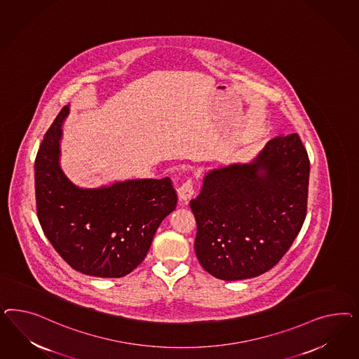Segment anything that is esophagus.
<instances>
[{
    "instance_id": "obj_1",
    "label": "esophagus",
    "mask_w": 359,
    "mask_h": 359,
    "mask_svg": "<svg viewBox=\"0 0 359 359\" xmlns=\"http://www.w3.org/2000/svg\"><path fill=\"white\" fill-rule=\"evenodd\" d=\"M194 195H195V185H194L192 179L185 180L184 183L177 188L179 200L183 203H187L189 198L194 197Z\"/></svg>"
}]
</instances>
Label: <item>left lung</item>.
I'll return each instance as SVG.
<instances>
[{
  "label": "left lung",
  "mask_w": 359,
  "mask_h": 359,
  "mask_svg": "<svg viewBox=\"0 0 359 359\" xmlns=\"http://www.w3.org/2000/svg\"><path fill=\"white\" fill-rule=\"evenodd\" d=\"M308 183L309 158L297 133L273 138L251 163L208 172L189 203L204 270L222 280L271 270L304 224Z\"/></svg>",
  "instance_id": "obj_1"
}]
</instances>
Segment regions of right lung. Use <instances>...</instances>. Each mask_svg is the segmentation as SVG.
Masks as SVG:
<instances>
[{"instance_id":"1","label":"right lung","mask_w":359,"mask_h":359,"mask_svg":"<svg viewBox=\"0 0 359 359\" xmlns=\"http://www.w3.org/2000/svg\"><path fill=\"white\" fill-rule=\"evenodd\" d=\"M60 110L35 158L36 215L46 237L74 270L98 278H122L137 269L164 217L176 208L170 177L137 179L83 189L59 165Z\"/></svg>"}]
</instances>
